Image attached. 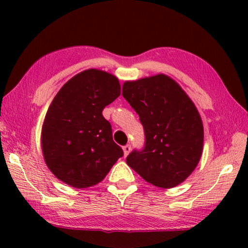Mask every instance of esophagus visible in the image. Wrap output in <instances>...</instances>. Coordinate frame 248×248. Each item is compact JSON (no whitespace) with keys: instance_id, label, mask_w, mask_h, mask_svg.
Returning a JSON list of instances; mask_svg holds the SVG:
<instances>
[{"instance_id":"obj_1","label":"esophagus","mask_w":248,"mask_h":248,"mask_svg":"<svg viewBox=\"0 0 248 248\" xmlns=\"http://www.w3.org/2000/svg\"><path fill=\"white\" fill-rule=\"evenodd\" d=\"M123 151H124V155L125 157H126V155L130 154V151H131V145L130 144H126V145H124L123 147Z\"/></svg>"}]
</instances>
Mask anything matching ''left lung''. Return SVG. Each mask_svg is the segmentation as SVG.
I'll return each instance as SVG.
<instances>
[{
    "instance_id": "8db88e82",
    "label": "left lung",
    "mask_w": 248,
    "mask_h": 248,
    "mask_svg": "<svg viewBox=\"0 0 248 248\" xmlns=\"http://www.w3.org/2000/svg\"><path fill=\"white\" fill-rule=\"evenodd\" d=\"M122 94L143 125L145 142L126 164L144 181L161 188L181 184L202 155L203 124L195 105L165 74L126 81Z\"/></svg>"
}]
</instances>
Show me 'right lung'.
Here are the masks:
<instances>
[{"label": "right lung", "mask_w": 248, "mask_h": 248, "mask_svg": "<svg viewBox=\"0 0 248 248\" xmlns=\"http://www.w3.org/2000/svg\"><path fill=\"white\" fill-rule=\"evenodd\" d=\"M121 94L118 79L90 69L74 76L49 105L42 128V149L49 170L76 188L93 186L123 157L103 109Z\"/></svg>", "instance_id": "1"}]
</instances>
